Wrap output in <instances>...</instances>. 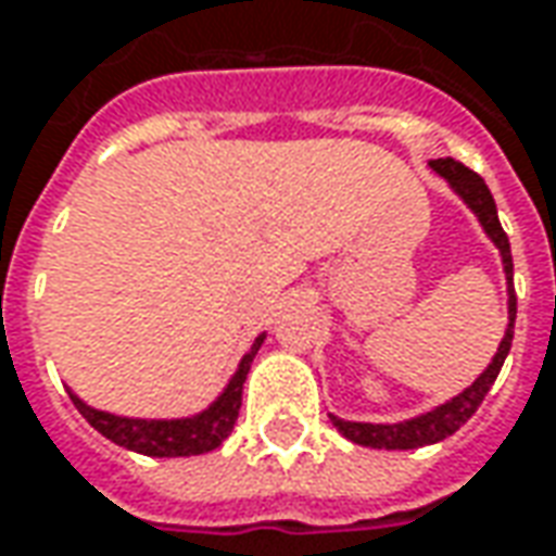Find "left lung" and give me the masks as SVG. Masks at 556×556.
<instances>
[{
	"label": "left lung",
	"instance_id": "obj_1",
	"mask_svg": "<svg viewBox=\"0 0 556 556\" xmlns=\"http://www.w3.org/2000/svg\"><path fill=\"white\" fill-rule=\"evenodd\" d=\"M431 170H438L443 180L450 182L456 192L462 195V201L478 214L483 232L493 238V244L502 253V266H505V275H508V330L498 342V352H495L493 364L483 370V374L468 386V389L456 394L453 401H446L441 407H434L431 413H422L416 419H407V422H394V426H374V422H345V419H333V426L342 438H349L352 443H361V446H374V450H416V446H428V443H438L450 434H456L475 413L483 404L486 391L493 389L495 376L502 370L505 357L511 352V339H514V318H517V293H514V263H511V244H508V235L498 223V214H495V201L486 189V182L480 174H475L471 167H465L456 159H434L431 162Z\"/></svg>",
	"mask_w": 556,
	"mask_h": 556
}]
</instances>
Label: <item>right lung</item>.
Instances as JSON below:
<instances>
[{
	"label": "right lung",
	"instance_id": "1",
	"mask_svg": "<svg viewBox=\"0 0 556 556\" xmlns=\"http://www.w3.org/2000/svg\"><path fill=\"white\" fill-rule=\"evenodd\" d=\"M263 339L266 337H256L251 352L241 357L238 370H235L229 386H226V391L219 394L217 401L204 409V413L189 416V419H125V416H113V413L88 407L85 401H78L73 391H70V397H73L78 413L103 438H110V441L125 446V450L143 453V456H159V459H170V456H201V453L217 450L219 443L232 434L238 409H241V389H244V379H248V370H251L253 355L260 352Z\"/></svg>",
	"mask_w": 556,
	"mask_h": 556
}]
</instances>
